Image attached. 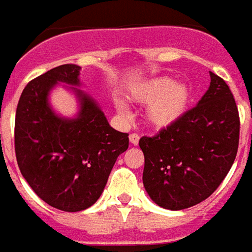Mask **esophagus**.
Here are the masks:
<instances>
[{
  "mask_svg": "<svg viewBox=\"0 0 252 252\" xmlns=\"http://www.w3.org/2000/svg\"><path fill=\"white\" fill-rule=\"evenodd\" d=\"M139 139H140V136H139L137 133H131V135H129V142H131V144H137V143H139Z\"/></svg>",
  "mask_w": 252,
  "mask_h": 252,
  "instance_id": "1",
  "label": "esophagus"
}]
</instances>
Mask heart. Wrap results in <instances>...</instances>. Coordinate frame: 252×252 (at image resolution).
I'll return each mask as SVG.
<instances>
[{"label": "heart", "instance_id": "1", "mask_svg": "<svg viewBox=\"0 0 252 252\" xmlns=\"http://www.w3.org/2000/svg\"><path fill=\"white\" fill-rule=\"evenodd\" d=\"M131 97L142 104L150 102L146 116L153 126H167L185 112L190 92L184 83H174L170 78H155L135 89ZM116 108L123 115L128 113L126 104L120 99L116 101Z\"/></svg>", "mask_w": 252, "mask_h": 252}]
</instances>
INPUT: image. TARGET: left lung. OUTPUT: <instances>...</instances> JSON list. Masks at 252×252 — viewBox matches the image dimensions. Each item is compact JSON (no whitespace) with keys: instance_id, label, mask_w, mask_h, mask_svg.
Masks as SVG:
<instances>
[{"instance_id":"left-lung-1","label":"left lung","mask_w":252,"mask_h":252,"mask_svg":"<svg viewBox=\"0 0 252 252\" xmlns=\"http://www.w3.org/2000/svg\"><path fill=\"white\" fill-rule=\"evenodd\" d=\"M211 86L178 120L155 136H143V185L164 209L181 211L206 200L236 158L240 120L233 94L213 72Z\"/></svg>"}]
</instances>
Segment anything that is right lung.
<instances>
[{"label": "right lung", "instance_id": "1", "mask_svg": "<svg viewBox=\"0 0 252 252\" xmlns=\"http://www.w3.org/2000/svg\"><path fill=\"white\" fill-rule=\"evenodd\" d=\"M77 64H62L32 79L21 93L14 121V151L25 181L48 205L64 212L92 206L102 193L128 133L113 129L98 105L72 88L81 101L75 119H62L48 105L58 82L78 86Z\"/></svg>", "mask_w": 252, "mask_h": 252}]
</instances>
